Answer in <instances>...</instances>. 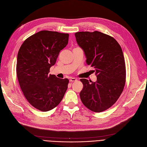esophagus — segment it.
<instances>
[{
    "label": "esophagus",
    "mask_w": 147,
    "mask_h": 147,
    "mask_svg": "<svg viewBox=\"0 0 147 147\" xmlns=\"http://www.w3.org/2000/svg\"><path fill=\"white\" fill-rule=\"evenodd\" d=\"M76 80H77V79L76 78H71L70 79H69V82H73Z\"/></svg>",
    "instance_id": "obj_1"
}]
</instances>
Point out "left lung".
I'll list each match as a JSON object with an SVG mask.
<instances>
[{"mask_svg": "<svg viewBox=\"0 0 147 147\" xmlns=\"http://www.w3.org/2000/svg\"><path fill=\"white\" fill-rule=\"evenodd\" d=\"M75 37L97 78L95 82L80 79L83 84L81 101L92 111H104L117 101L125 84V61L121 46L113 37L98 31L78 32Z\"/></svg>", "mask_w": 147, "mask_h": 147, "instance_id": "obj_1", "label": "left lung"}]
</instances>
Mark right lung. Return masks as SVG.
<instances>
[{
    "mask_svg": "<svg viewBox=\"0 0 147 147\" xmlns=\"http://www.w3.org/2000/svg\"><path fill=\"white\" fill-rule=\"evenodd\" d=\"M69 34L43 30L23 42L17 55V75L20 88L35 109L48 111L62 101L68 88V79L49 74L59 52L68 42Z\"/></svg>",
    "mask_w": 147,
    "mask_h": 147,
    "instance_id": "obj_1",
    "label": "right lung"
}]
</instances>
